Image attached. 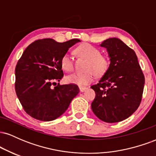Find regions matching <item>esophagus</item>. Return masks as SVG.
<instances>
[{
	"instance_id": "obj_1",
	"label": "esophagus",
	"mask_w": 156,
	"mask_h": 156,
	"mask_svg": "<svg viewBox=\"0 0 156 156\" xmlns=\"http://www.w3.org/2000/svg\"><path fill=\"white\" fill-rule=\"evenodd\" d=\"M87 89V87H79V90L80 92H83L84 91H86Z\"/></svg>"
}]
</instances>
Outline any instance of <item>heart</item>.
Wrapping results in <instances>:
<instances>
[{
  "mask_svg": "<svg viewBox=\"0 0 156 156\" xmlns=\"http://www.w3.org/2000/svg\"><path fill=\"white\" fill-rule=\"evenodd\" d=\"M75 53L79 56L88 59L87 72L75 73L66 77V81L68 83L76 84L78 86H85L93 81L94 76H101L108 70L110 61L105 55L101 54L98 48L88 43H83L75 50ZM61 66L66 72H71L73 69V59L70 54L65 53L61 59Z\"/></svg>",
  "mask_w": 156,
  "mask_h": 156,
  "instance_id": "1",
  "label": "heart"
}]
</instances>
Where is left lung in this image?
Wrapping results in <instances>:
<instances>
[{"instance_id":"8db88e82","label":"left lung","mask_w":156,"mask_h":156,"mask_svg":"<svg viewBox=\"0 0 156 156\" xmlns=\"http://www.w3.org/2000/svg\"><path fill=\"white\" fill-rule=\"evenodd\" d=\"M110 65L98 83L92 109L100 119L113 123L127 119L136 111L142 98L144 76L136 53L118 38L105 39Z\"/></svg>"}]
</instances>
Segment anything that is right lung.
I'll list each match as a JSON object with an SVG mask.
<instances>
[{
    "mask_svg": "<svg viewBox=\"0 0 156 156\" xmlns=\"http://www.w3.org/2000/svg\"><path fill=\"white\" fill-rule=\"evenodd\" d=\"M80 41L73 39L57 42L53 39H39L23 52L15 68V91L28 115L40 121H52L68 108L79 92L76 84H52L60 81L64 73L61 59L69 48Z\"/></svg>",
    "mask_w": 156,
    "mask_h": 156,
    "instance_id": "1",
    "label": "right lung"
}]
</instances>
